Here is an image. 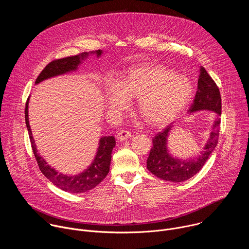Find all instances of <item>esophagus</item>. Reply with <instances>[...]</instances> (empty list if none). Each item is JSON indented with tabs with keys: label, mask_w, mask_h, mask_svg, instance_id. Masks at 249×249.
Segmentation results:
<instances>
[{
	"label": "esophagus",
	"mask_w": 249,
	"mask_h": 249,
	"mask_svg": "<svg viewBox=\"0 0 249 249\" xmlns=\"http://www.w3.org/2000/svg\"><path fill=\"white\" fill-rule=\"evenodd\" d=\"M131 137V132L127 131V130H121L118 134H117V139L119 141H125L127 139H129Z\"/></svg>",
	"instance_id": "obj_1"
}]
</instances>
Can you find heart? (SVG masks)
<instances>
[{
    "instance_id": "1",
    "label": "heart",
    "mask_w": 249,
    "mask_h": 249,
    "mask_svg": "<svg viewBox=\"0 0 249 249\" xmlns=\"http://www.w3.org/2000/svg\"><path fill=\"white\" fill-rule=\"evenodd\" d=\"M193 94L191 82L162 66H140L130 69L120 82L112 84L106 93L110 112L123 111L129 98L138 97V109L155 126L167 124L178 115Z\"/></svg>"
}]
</instances>
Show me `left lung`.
<instances>
[{"instance_id": "obj_1", "label": "left lung", "mask_w": 249, "mask_h": 249, "mask_svg": "<svg viewBox=\"0 0 249 249\" xmlns=\"http://www.w3.org/2000/svg\"><path fill=\"white\" fill-rule=\"evenodd\" d=\"M201 110H209L215 112L216 118L213 124V130L207 143L196 158L180 160L173 158L167 149V138L172 129V124L167 126L161 132H159L153 139V148L147 160L148 169L159 178L171 182H182L188 180L199 172L205 162L214 152L218 144L219 130L222 114V100L219 88L205 68H200L198 79V88L196 95L188 112H196Z\"/></svg>"}]
</instances>
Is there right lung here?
<instances>
[{
	"label": "right lung",
	"instance_id": "add662e5",
	"mask_svg": "<svg viewBox=\"0 0 249 249\" xmlns=\"http://www.w3.org/2000/svg\"><path fill=\"white\" fill-rule=\"evenodd\" d=\"M101 54L102 50H96L91 52H84L72 57L54 60L43 69L42 72L37 77L36 81H35V84L37 85L47 79L64 75L70 72H74V71L78 70V67L83 63V61L89 58V56L96 55V57L98 58L101 56ZM28 100L29 97L27 98L24 110L25 124L28 131L32 151L35 159L37 160L41 172L54 185L66 192L77 194L84 193L97 186L109 172L111 154L116 144L115 138L113 136H105L99 139L98 148L94 160H92L91 164L83 172L76 175H66L63 173H59L57 170L47 164L46 160L37 152L36 145H35L34 139L32 137V132L28 121Z\"/></svg>",
	"mask_w": 249,
	"mask_h": 249
}]
</instances>
